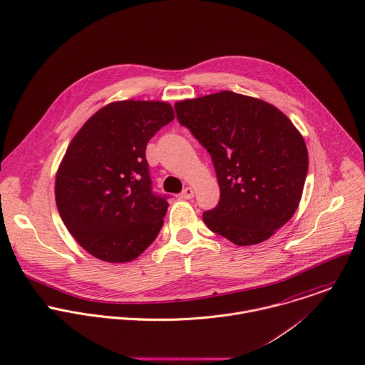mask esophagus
I'll list each match as a JSON object with an SVG mask.
<instances>
[{
    "label": "esophagus",
    "instance_id": "obj_1",
    "mask_svg": "<svg viewBox=\"0 0 365 365\" xmlns=\"http://www.w3.org/2000/svg\"><path fill=\"white\" fill-rule=\"evenodd\" d=\"M195 196V192H193V189L192 187H185L183 190H182V193H180V197L182 199H192Z\"/></svg>",
    "mask_w": 365,
    "mask_h": 365
}]
</instances>
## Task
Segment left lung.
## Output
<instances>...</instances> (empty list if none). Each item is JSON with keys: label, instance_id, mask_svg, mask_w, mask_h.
Here are the masks:
<instances>
[{"label": "left lung", "instance_id": "left-lung-1", "mask_svg": "<svg viewBox=\"0 0 365 365\" xmlns=\"http://www.w3.org/2000/svg\"><path fill=\"white\" fill-rule=\"evenodd\" d=\"M175 110L216 169L220 202L203 213L206 225L235 245L268 240L302 197L309 156L300 133L272 104L227 90Z\"/></svg>", "mask_w": 365, "mask_h": 365}]
</instances>
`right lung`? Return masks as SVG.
Returning a JSON list of instances; mask_svg holds the SVG:
<instances>
[{
    "mask_svg": "<svg viewBox=\"0 0 365 365\" xmlns=\"http://www.w3.org/2000/svg\"><path fill=\"white\" fill-rule=\"evenodd\" d=\"M173 118L163 101H115L90 117L68 146L55 182L56 206L93 257L133 261L159 234L169 205L152 190L145 149Z\"/></svg>",
    "mask_w": 365,
    "mask_h": 365,
    "instance_id": "obj_1",
    "label": "right lung"
}]
</instances>
